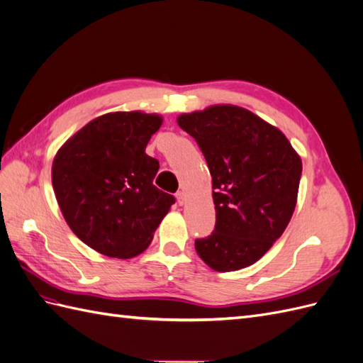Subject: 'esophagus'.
<instances>
[{"mask_svg": "<svg viewBox=\"0 0 363 363\" xmlns=\"http://www.w3.org/2000/svg\"><path fill=\"white\" fill-rule=\"evenodd\" d=\"M175 196H177V203H179L180 206H183L184 201H186V194H184L183 191H179L177 194H175Z\"/></svg>", "mask_w": 363, "mask_h": 363, "instance_id": "esophagus-1", "label": "esophagus"}]
</instances>
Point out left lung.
I'll return each mask as SVG.
<instances>
[{
  "label": "left lung",
  "instance_id": "obj_1",
  "mask_svg": "<svg viewBox=\"0 0 363 363\" xmlns=\"http://www.w3.org/2000/svg\"><path fill=\"white\" fill-rule=\"evenodd\" d=\"M212 175L216 224L195 250L219 272L247 268L283 235L295 211L301 159L281 131L247 108L221 104L177 118Z\"/></svg>",
  "mask_w": 363,
  "mask_h": 363
}]
</instances>
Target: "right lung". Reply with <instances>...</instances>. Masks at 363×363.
Returning a JSON list of instances; mask_svg holds the SVG:
<instances>
[{
    "mask_svg": "<svg viewBox=\"0 0 363 363\" xmlns=\"http://www.w3.org/2000/svg\"><path fill=\"white\" fill-rule=\"evenodd\" d=\"M162 116L113 112L69 138L52 162L54 194L75 236L108 257L140 255L175 203L152 180L159 162L145 148Z\"/></svg>",
    "mask_w": 363,
    "mask_h": 363,
    "instance_id": "1",
    "label": "right lung"
}]
</instances>
